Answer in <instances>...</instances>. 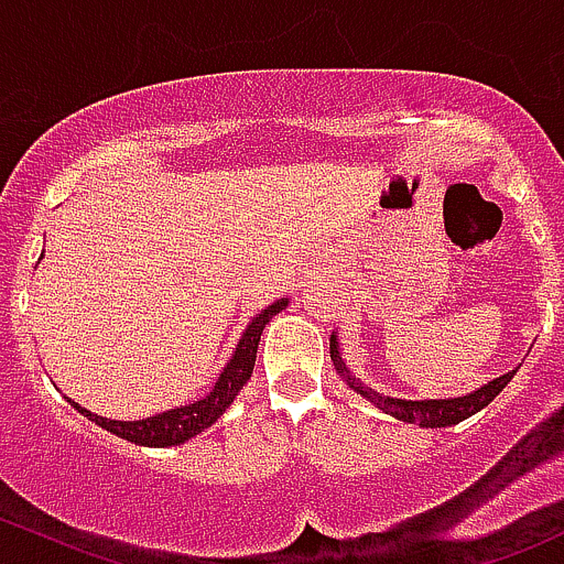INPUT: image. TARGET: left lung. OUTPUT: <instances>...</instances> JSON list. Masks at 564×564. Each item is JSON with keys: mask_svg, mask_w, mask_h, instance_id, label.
<instances>
[{"mask_svg": "<svg viewBox=\"0 0 564 564\" xmlns=\"http://www.w3.org/2000/svg\"><path fill=\"white\" fill-rule=\"evenodd\" d=\"M329 357H333V366H335V371H338V377L344 379V382L349 384L357 395H362L366 401H371L373 406H379L384 414H390V417L403 420V423L420 425V429H447V425H456V423H460V420L471 417V414H477L482 406H488V403H491L499 392L508 388V382L516 377V371H519V366H516L513 371L491 379L488 384H480V388L466 392V395L420 398V401H412V398L382 395V392H377L373 388H368V384H362L360 379L349 371V366H346L344 351H340L338 333H333V338H329Z\"/></svg>", "mask_w": 564, "mask_h": 564, "instance_id": "1", "label": "left lung"}]
</instances>
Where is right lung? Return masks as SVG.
Instances as JSON below:
<instances>
[{
    "label": "right lung",
    "instance_id": "obj_1",
    "mask_svg": "<svg viewBox=\"0 0 564 564\" xmlns=\"http://www.w3.org/2000/svg\"><path fill=\"white\" fill-rule=\"evenodd\" d=\"M286 305H289V297H281L250 318L246 333H242L240 340H237L235 355L229 357V362L224 366L220 377L215 379L213 390H209L204 398H198V401L185 403V406L166 409V412L152 414V417H144V420H108V417H100V414L89 412V409H84L82 403L70 401V398H67V401H70V406L78 409L84 417L93 420V423L100 425V429L117 434L119 440H128L141 447L182 445V442L193 440V436L202 434L204 429H209V425H213L215 420L231 406V401L240 395V390L246 388L250 373H253L261 329H264V324L270 322L272 316L281 314Z\"/></svg>",
    "mask_w": 564,
    "mask_h": 564
}]
</instances>
